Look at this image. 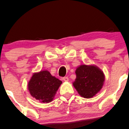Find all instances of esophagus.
<instances>
[{
	"label": "esophagus",
	"mask_w": 129,
	"mask_h": 129,
	"mask_svg": "<svg viewBox=\"0 0 129 129\" xmlns=\"http://www.w3.org/2000/svg\"><path fill=\"white\" fill-rule=\"evenodd\" d=\"M62 79L64 81H66V82H67V81H69V78H68L67 76H66V77H63L62 78Z\"/></svg>",
	"instance_id": "obj_1"
}]
</instances>
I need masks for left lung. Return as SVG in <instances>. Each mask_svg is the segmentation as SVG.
Returning a JSON list of instances; mask_svg holds the SVG:
<instances>
[{
	"label": "left lung",
	"mask_w": 129,
	"mask_h": 129,
	"mask_svg": "<svg viewBox=\"0 0 129 129\" xmlns=\"http://www.w3.org/2000/svg\"><path fill=\"white\" fill-rule=\"evenodd\" d=\"M75 73L76 78L73 86L81 96L92 98L103 87L105 76L97 66L81 65L77 68Z\"/></svg>",
	"instance_id": "8db88e82"
}]
</instances>
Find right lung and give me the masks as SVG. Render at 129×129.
<instances>
[{
    "mask_svg": "<svg viewBox=\"0 0 129 129\" xmlns=\"http://www.w3.org/2000/svg\"><path fill=\"white\" fill-rule=\"evenodd\" d=\"M62 81L47 70L35 73L29 80L28 88L31 95L41 103L52 101Z\"/></svg>",
    "mask_w": 129,
    "mask_h": 129,
    "instance_id": "1",
    "label": "right lung"
}]
</instances>
